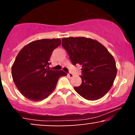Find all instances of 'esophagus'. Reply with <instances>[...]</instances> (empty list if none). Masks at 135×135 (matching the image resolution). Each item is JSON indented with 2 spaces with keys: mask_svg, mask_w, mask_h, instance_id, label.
I'll return each mask as SVG.
<instances>
[{
  "mask_svg": "<svg viewBox=\"0 0 135 135\" xmlns=\"http://www.w3.org/2000/svg\"><path fill=\"white\" fill-rule=\"evenodd\" d=\"M68 76H69L70 78H72L74 76V75H73L72 74H71V73H69V74H68Z\"/></svg>",
  "mask_w": 135,
  "mask_h": 135,
  "instance_id": "obj_1",
  "label": "esophagus"
}]
</instances>
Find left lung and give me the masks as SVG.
<instances>
[{"label":"left lung","mask_w":135,"mask_h":135,"mask_svg":"<svg viewBox=\"0 0 135 135\" xmlns=\"http://www.w3.org/2000/svg\"><path fill=\"white\" fill-rule=\"evenodd\" d=\"M62 47L74 65L83 66L82 84L74 89L88 100H97L107 93L117 75L115 60L107 48L92 38L79 37L62 39Z\"/></svg>","instance_id":"left-lung-1"}]
</instances>
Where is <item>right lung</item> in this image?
I'll return each mask as SVG.
<instances>
[{
    "mask_svg": "<svg viewBox=\"0 0 135 135\" xmlns=\"http://www.w3.org/2000/svg\"><path fill=\"white\" fill-rule=\"evenodd\" d=\"M61 44L60 38L37 40L21 49L12 66V77L21 94L32 101H41L55 90L63 70H49L53 50Z\"/></svg>",
    "mask_w": 135,
    "mask_h": 135,
    "instance_id": "obj_1",
    "label": "right lung"
}]
</instances>
